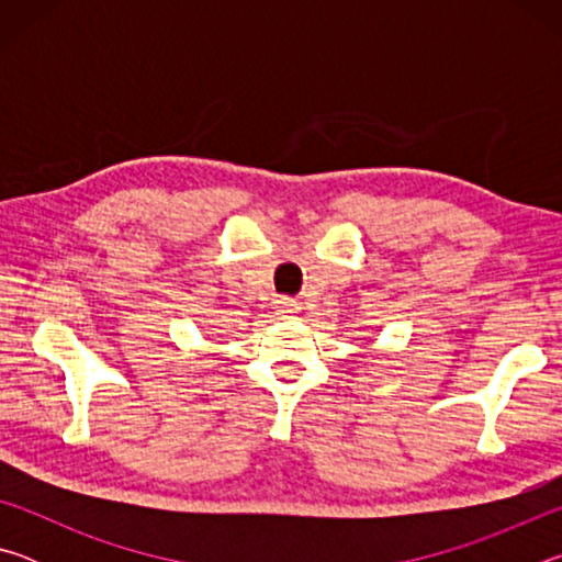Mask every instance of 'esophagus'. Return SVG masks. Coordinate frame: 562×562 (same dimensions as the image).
I'll list each match as a JSON object with an SVG mask.
<instances>
[{
	"mask_svg": "<svg viewBox=\"0 0 562 562\" xmlns=\"http://www.w3.org/2000/svg\"><path fill=\"white\" fill-rule=\"evenodd\" d=\"M274 304H278V312H282V315H292V312L300 310V302L294 297H280Z\"/></svg>",
	"mask_w": 562,
	"mask_h": 562,
	"instance_id": "esophagus-1",
	"label": "esophagus"
}]
</instances>
